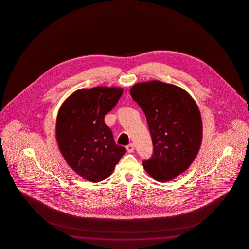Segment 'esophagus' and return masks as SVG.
<instances>
[{
  "label": "esophagus",
  "mask_w": 249,
  "mask_h": 249,
  "mask_svg": "<svg viewBox=\"0 0 249 249\" xmlns=\"http://www.w3.org/2000/svg\"><path fill=\"white\" fill-rule=\"evenodd\" d=\"M126 149L127 152H134V149H135V148H134V145H133L132 143H130V144H128V145H127Z\"/></svg>",
  "instance_id": "1"
}]
</instances>
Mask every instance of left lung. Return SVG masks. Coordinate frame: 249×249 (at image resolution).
<instances>
[{
	"instance_id": "1",
	"label": "left lung",
	"mask_w": 249,
	"mask_h": 249,
	"mask_svg": "<svg viewBox=\"0 0 249 249\" xmlns=\"http://www.w3.org/2000/svg\"><path fill=\"white\" fill-rule=\"evenodd\" d=\"M131 96L145 114L153 154L143 168L155 180L166 182L188 169L202 141L198 106L185 89L160 81L139 83Z\"/></svg>"
}]
</instances>
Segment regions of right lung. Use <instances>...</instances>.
<instances>
[{"mask_svg": "<svg viewBox=\"0 0 249 249\" xmlns=\"http://www.w3.org/2000/svg\"><path fill=\"white\" fill-rule=\"evenodd\" d=\"M123 89L103 87L78 89L60 108L55 136L68 164L89 181L109 177L126 149L114 141L105 116L122 96Z\"/></svg>", "mask_w": 249, "mask_h": 249, "instance_id": "obj_1", "label": "right lung"}]
</instances>
